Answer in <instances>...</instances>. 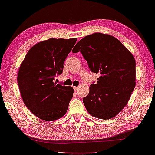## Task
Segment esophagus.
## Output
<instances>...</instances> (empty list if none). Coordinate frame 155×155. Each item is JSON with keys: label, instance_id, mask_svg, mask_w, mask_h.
Masks as SVG:
<instances>
[{"label": "esophagus", "instance_id": "34e87169", "mask_svg": "<svg viewBox=\"0 0 155 155\" xmlns=\"http://www.w3.org/2000/svg\"><path fill=\"white\" fill-rule=\"evenodd\" d=\"M74 87V90L75 91H78V87Z\"/></svg>", "mask_w": 155, "mask_h": 155}]
</instances>
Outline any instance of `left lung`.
Returning a JSON list of instances; mask_svg holds the SVG:
<instances>
[{"mask_svg": "<svg viewBox=\"0 0 155 155\" xmlns=\"http://www.w3.org/2000/svg\"><path fill=\"white\" fill-rule=\"evenodd\" d=\"M72 52L81 53L91 71L100 74L83 99L87 112L100 119L115 117L125 107L135 87L133 55L117 38L100 33L81 39Z\"/></svg>", "mask_w": 155, "mask_h": 155, "instance_id": "left-lung-1", "label": "left lung"}]
</instances>
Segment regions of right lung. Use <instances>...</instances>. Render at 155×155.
<instances>
[{"instance_id": "add662e5", "label": "right lung", "mask_w": 155, "mask_h": 155, "mask_svg": "<svg viewBox=\"0 0 155 155\" xmlns=\"http://www.w3.org/2000/svg\"><path fill=\"white\" fill-rule=\"evenodd\" d=\"M77 38H50L35 45L20 65L17 82L21 95L32 114L50 122L66 114L74 93L72 87L54 82Z\"/></svg>"}]
</instances>
